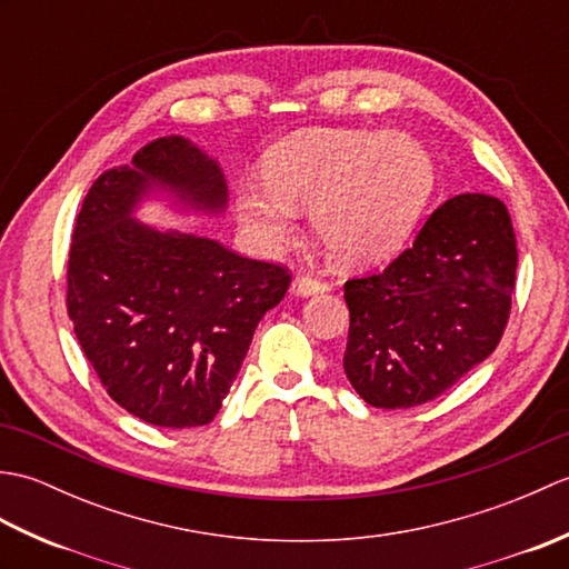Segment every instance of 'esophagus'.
Instances as JSON below:
<instances>
[{
	"instance_id": "1",
	"label": "esophagus",
	"mask_w": 569,
	"mask_h": 569,
	"mask_svg": "<svg viewBox=\"0 0 569 569\" xmlns=\"http://www.w3.org/2000/svg\"><path fill=\"white\" fill-rule=\"evenodd\" d=\"M330 291V283L328 281H320V278H312V276H298L293 281V293L296 296H316V293H325Z\"/></svg>"
}]
</instances>
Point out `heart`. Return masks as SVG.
I'll return each mask as SVG.
<instances>
[{"mask_svg": "<svg viewBox=\"0 0 569 569\" xmlns=\"http://www.w3.org/2000/svg\"><path fill=\"white\" fill-rule=\"evenodd\" d=\"M263 180L237 192L239 220L253 239L283 244L296 204H306L330 257L367 266L406 244L430 204L435 163L413 137L316 129L276 143L263 159Z\"/></svg>", "mask_w": 569, "mask_h": 569, "instance_id": "b5f03b06", "label": "heart"}]
</instances>
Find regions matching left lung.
Returning a JSON list of instances; mask_svg holds the SVG:
<instances>
[{"instance_id":"1","label":"left lung","mask_w":569,"mask_h":569,"mask_svg":"<svg viewBox=\"0 0 569 569\" xmlns=\"http://www.w3.org/2000/svg\"><path fill=\"white\" fill-rule=\"evenodd\" d=\"M509 210L485 192L445 200L413 247L345 283V373L373 408L428 403L497 349L516 286Z\"/></svg>"}]
</instances>
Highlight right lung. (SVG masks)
Returning <instances> with one entry per match:
<instances>
[{
  "label": "right lung",
  "mask_w": 569,
  "mask_h": 569,
  "mask_svg": "<svg viewBox=\"0 0 569 569\" xmlns=\"http://www.w3.org/2000/svg\"><path fill=\"white\" fill-rule=\"evenodd\" d=\"M153 190L220 214L222 168L183 137H161L94 180L72 232L68 316L107 393L159 428L208 426L253 330L291 286L283 266L220 241L134 220Z\"/></svg>",
  "instance_id": "obj_1"
}]
</instances>
